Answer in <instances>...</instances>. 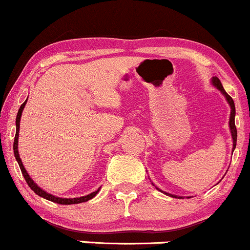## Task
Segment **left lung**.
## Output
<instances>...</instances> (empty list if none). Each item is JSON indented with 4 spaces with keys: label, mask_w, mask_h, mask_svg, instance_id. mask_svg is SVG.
I'll return each mask as SVG.
<instances>
[{
    "label": "left lung",
    "mask_w": 250,
    "mask_h": 250,
    "mask_svg": "<svg viewBox=\"0 0 250 250\" xmlns=\"http://www.w3.org/2000/svg\"><path fill=\"white\" fill-rule=\"evenodd\" d=\"M213 84L219 90H221V93L226 96L227 101H228L229 104H230L231 111H230V119H229V127H230V131H231V136H233V151L235 147H236V139H237V130L236 127H235V104L233 99L226 93V90L222 87V83L220 82V80L217 77H213ZM176 197V196H175Z\"/></svg>",
    "instance_id": "obj_1"
}]
</instances>
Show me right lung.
<instances>
[{
  "instance_id": "obj_1",
  "label": "right lung",
  "mask_w": 250,
  "mask_h": 250,
  "mask_svg": "<svg viewBox=\"0 0 250 250\" xmlns=\"http://www.w3.org/2000/svg\"><path fill=\"white\" fill-rule=\"evenodd\" d=\"M25 103L27 101H24L22 103V105L20 107L19 109V113H17V116H16V134H15V139H14V154H15V157H16V161L19 163L20 166V169H21L22 171V175L24 176V180L27 181L28 186L31 188V190L35 191V193L39 195V196L43 197V199L45 200H49L51 202H56V203H60V205H76V203H82V202H85V201L93 199L95 195L99 193V190L94 191V193L89 194V195H85V196H82V197H77V199H61V197H56V196H53V195L45 193L44 190H42L41 188L39 187V186L36 185V183H34V181L30 179V176L28 175L27 171H25V169L23 167V163H22L21 159H20V155H19V150H17V143H19V130H20V121H21V115H22V110H23Z\"/></svg>"
}]
</instances>
